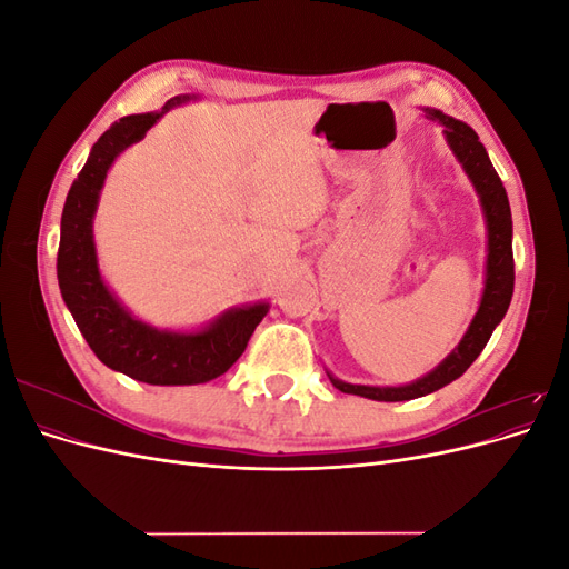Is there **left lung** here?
Returning <instances> with one entry per match:
<instances>
[{
  "instance_id": "8db88e82",
  "label": "left lung",
  "mask_w": 569,
  "mask_h": 569,
  "mask_svg": "<svg viewBox=\"0 0 569 569\" xmlns=\"http://www.w3.org/2000/svg\"><path fill=\"white\" fill-rule=\"evenodd\" d=\"M425 116L443 128L446 142H449V147L453 149L456 159L462 163L465 173H468L479 194L481 211H485V218H487V237H489L487 280H485V291H481L479 308L468 327V332H465L458 347L446 356L432 372L420 377V380L403 387H366V385L341 382L327 372L330 382L339 391L363 396V399H372V401H410L458 380V377L475 363V358L481 353V349L487 347L491 332L496 330V325L503 320L512 299V287H515L512 218H510L506 187L501 178H498L496 168L491 166L485 144L479 142L477 132L470 126H465L462 120H456L437 109H425Z\"/></svg>"
}]
</instances>
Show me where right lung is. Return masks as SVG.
Returning a JSON list of instances; mask_svg holds the SVG:
<instances>
[{
	"instance_id": "right-lung-1",
	"label": "right lung",
	"mask_w": 569,
	"mask_h": 569,
	"mask_svg": "<svg viewBox=\"0 0 569 569\" xmlns=\"http://www.w3.org/2000/svg\"><path fill=\"white\" fill-rule=\"evenodd\" d=\"M187 99V94L168 99L161 113L120 118L101 134L68 189L61 213L57 278L68 311L101 363L147 385L216 380L244 353L256 325L270 308L268 303L232 308L199 332H168L132 318L99 274L92 220L111 163L120 151L140 142L166 111Z\"/></svg>"
}]
</instances>
